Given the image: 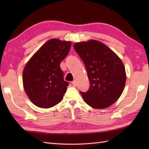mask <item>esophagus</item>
<instances>
[{
  "instance_id": "1",
  "label": "esophagus",
  "mask_w": 149,
  "mask_h": 149,
  "mask_svg": "<svg viewBox=\"0 0 149 149\" xmlns=\"http://www.w3.org/2000/svg\"><path fill=\"white\" fill-rule=\"evenodd\" d=\"M72 84L74 86H77V81H73L72 82Z\"/></svg>"
}]
</instances>
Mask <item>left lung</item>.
I'll return each mask as SVG.
<instances>
[{
    "label": "left lung",
    "mask_w": 149,
    "mask_h": 149,
    "mask_svg": "<svg viewBox=\"0 0 149 149\" xmlns=\"http://www.w3.org/2000/svg\"><path fill=\"white\" fill-rule=\"evenodd\" d=\"M74 48L86 66L90 88L81 92L90 106L104 109L119 99L124 89L126 74L119 57L105 44L91 40L75 43Z\"/></svg>",
    "instance_id": "1"
}]
</instances>
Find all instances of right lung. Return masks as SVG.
Listing matches in <instances>:
<instances>
[{
  "label": "right lung",
  "mask_w": 149,
  "mask_h": 149,
  "mask_svg": "<svg viewBox=\"0 0 149 149\" xmlns=\"http://www.w3.org/2000/svg\"><path fill=\"white\" fill-rule=\"evenodd\" d=\"M71 43L50 40L27 63L23 72V85L34 105L49 108L62 100L68 83L64 81L60 63L67 56Z\"/></svg>",
  "instance_id": "right-lung-1"
}]
</instances>
